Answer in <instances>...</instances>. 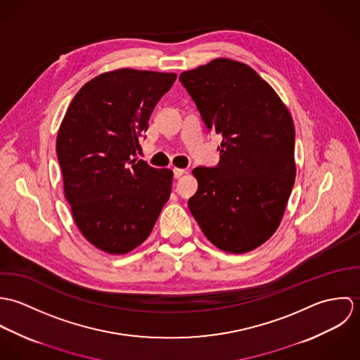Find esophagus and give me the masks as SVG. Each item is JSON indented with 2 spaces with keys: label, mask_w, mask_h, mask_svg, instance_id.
I'll return each mask as SVG.
<instances>
[{
  "label": "esophagus",
  "mask_w": 360,
  "mask_h": 360,
  "mask_svg": "<svg viewBox=\"0 0 360 360\" xmlns=\"http://www.w3.org/2000/svg\"><path fill=\"white\" fill-rule=\"evenodd\" d=\"M184 173H187L186 169H179V167H174V169H173V176H174V179H180Z\"/></svg>",
  "instance_id": "34e87169"
}]
</instances>
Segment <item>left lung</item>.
Wrapping results in <instances>:
<instances>
[{"label":"left lung","instance_id":"8db88e82","mask_svg":"<svg viewBox=\"0 0 360 360\" xmlns=\"http://www.w3.org/2000/svg\"><path fill=\"white\" fill-rule=\"evenodd\" d=\"M180 82L206 127L221 134L216 167H195L188 207L219 250L245 254L278 229L291 195L295 127L285 103L247 63L216 58Z\"/></svg>","mask_w":360,"mask_h":360}]
</instances>
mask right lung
Listing matches in <instances>:
<instances>
[{"mask_svg": "<svg viewBox=\"0 0 360 360\" xmlns=\"http://www.w3.org/2000/svg\"><path fill=\"white\" fill-rule=\"evenodd\" d=\"M177 75L122 68L87 82L56 136L65 198L83 237L110 255L141 245L172 191L173 172L136 158L155 105Z\"/></svg>", "mask_w": 360, "mask_h": 360, "instance_id": "add662e5", "label": "right lung"}]
</instances>
